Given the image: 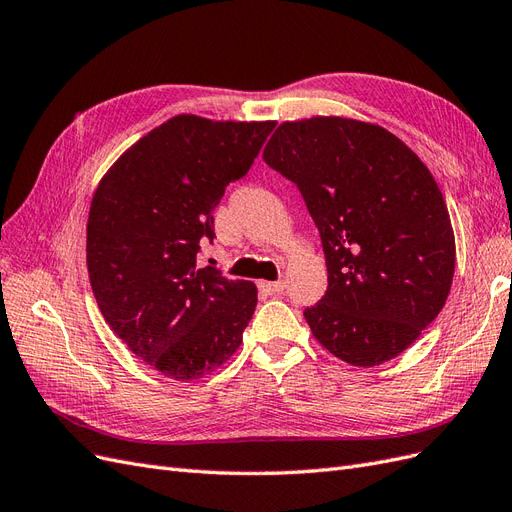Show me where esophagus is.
<instances>
[{"label":"esophagus","mask_w":512,"mask_h":512,"mask_svg":"<svg viewBox=\"0 0 512 512\" xmlns=\"http://www.w3.org/2000/svg\"><path fill=\"white\" fill-rule=\"evenodd\" d=\"M258 286H260V290H265V292H269V294H280V292H284V288H286L284 282H260Z\"/></svg>","instance_id":"esophagus-1"}]
</instances>
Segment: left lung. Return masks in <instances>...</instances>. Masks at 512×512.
Wrapping results in <instances>:
<instances>
[{
    "label": "left lung",
    "instance_id": "1",
    "mask_svg": "<svg viewBox=\"0 0 512 512\" xmlns=\"http://www.w3.org/2000/svg\"><path fill=\"white\" fill-rule=\"evenodd\" d=\"M318 226L329 286L303 316L337 359H395L451 292L455 235L429 168L395 134L346 117L284 121L262 151Z\"/></svg>",
    "mask_w": 512,
    "mask_h": 512
}]
</instances>
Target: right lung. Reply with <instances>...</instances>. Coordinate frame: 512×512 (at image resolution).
Returning <instances> with one entry per match:
<instances>
[{"instance_id": "add662e5", "label": "right lung", "mask_w": 512, "mask_h": 512, "mask_svg": "<svg viewBox=\"0 0 512 512\" xmlns=\"http://www.w3.org/2000/svg\"><path fill=\"white\" fill-rule=\"evenodd\" d=\"M275 121L177 115L108 168L91 200L87 269L108 327L160 374L203 378L243 342L252 282L198 269L213 209L241 179Z\"/></svg>"}]
</instances>
